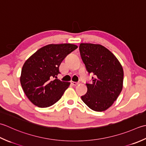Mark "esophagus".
Instances as JSON below:
<instances>
[{
  "label": "esophagus",
  "mask_w": 146,
  "mask_h": 146,
  "mask_svg": "<svg viewBox=\"0 0 146 146\" xmlns=\"http://www.w3.org/2000/svg\"><path fill=\"white\" fill-rule=\"evenodd\" d=\"M79 84V82H73V81H72L71 82V84H72L73 86H77V85H78Z\"/></svg>",
  "instance_id": "34e87169"
}]
</instances>
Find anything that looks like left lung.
Listing matches in <instances>:
<instances>
[{"label": "left lung", "instance_id": "8db88e82", "mask_svg": "<svg viewBox=\"0 0 146 146\" xmlns=\"http://www.w3.org/2000/svg\"><path fill=\"white\" fill-rule=\"evenodd\" d=\"M79 51L86 70L94 75L92 84H86L88 91L81 99L93 110L105 111L122 90V66L113 53L102 44L81 43Z\"/></svg>", "mask_w": 146, "mask_h": 146}]
</instances>
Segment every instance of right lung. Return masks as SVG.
<instances>
[{
  "mask_svg": "<svg viewBox=\"0 0 146 146\" xmlns=\"http://www.w3.org/2000/svg\"><path fill=\"white\" fill-rule=\"evenodd\" d=\"M77 48L70 43L50 44L41 47L24 64L20 82L29 101L40 108L54 105L69 88V82L52 80L57 76L61 62Z\"/></svg>",
  "mask_w": 146,
  "mask_h": 146,
  "instance_id": "obj_1",
  "label": "right lung"
}]
</instances>
